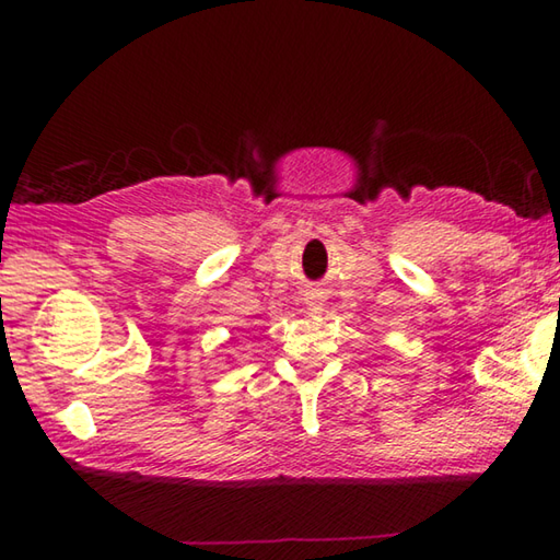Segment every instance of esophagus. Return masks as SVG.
I'll return each mask as SVG.
<instances>
[{"mask_svg":"<svg viewBox=\"0 0 560 560\" xmlns=\"http://www.w3.org/2000/svg\"><path fill=\"white\" fill-rule=\"evenodd\" d=\"M306 306H308V311H320V306H324V299H320V293L318 291H308L306 293Z\"/></svg>","mask_w":560,"mask_h":560,"instance_id":"1","label":"esophagus"}]
</instances>
